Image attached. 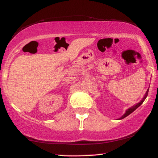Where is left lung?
I'll return each instance as SVG.
<instances>
[{
    "label": "left lung",
    "mask_w": 158,
    "mask_h": 158,
    "mask_svg": "<svg viewBox=\"0 0 158 158\" xmlns=\"http://www.w3.org/2000/svg\"><path fill=\"white\" fill-rule=\"evenodd\" d=\"M148 92H149V89H147V92H146V94H145V95H144V97H143V98L142 99V100L141 101V102H139V103H137V104L135 105V106H133V107H131V108H130L129 109H127V110H126V112H125V114H124L123 116H122V117L121 118H119V119H122V118H125L126 116H127L128 115H130V114H132V113H133L134 110H136V109H137L138 108H139V107L141 106V105L142 104V103L143 102V101L145 100V99L147 98V95H148Z\"/></svg>",
    "instance_id": "8db88e82"
}]
</instances>
